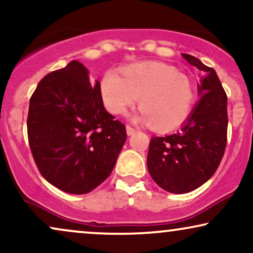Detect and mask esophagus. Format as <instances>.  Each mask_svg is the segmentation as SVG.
Instances as JSON below:
<instances>
[{
  "label": "esophagus",
  "instance_id": "34e87169",
  "mask_svg": "<svg viewBox=\"0 0 253 253\" xmlns=\"http://www.w3.org/2000/svg\"><path fill=\"white\" fill-rule=\"evenodd\" d=\"M136 132H137L136 129H133V127L130 126H126V133L129 134V136H131V134H133Z\"/></svg>",
  "mask_w": 253,
  "mask_h": 253
}]
</instances>
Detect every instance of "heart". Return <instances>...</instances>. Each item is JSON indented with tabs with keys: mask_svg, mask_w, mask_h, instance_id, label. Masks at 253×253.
<instances>
[{
	"mask_svg": "<svg viewBox=\"0 0 253 253\" xmlns=\"http://www.w3.org/2000/svg\"><path fill=\"white\" fill-rule=\"evenodd\" d=\"M101 97L109 113L123 114L139 97L142 108L137 119L153 129L169 132L191 117L195 87L191 78L160 61H143L104 74Z\"/></svg>",
	"mask_w": 253,
	"mask_h": 253,
	"instance_id": "1",
	"label": "heart"
}]
</instances>
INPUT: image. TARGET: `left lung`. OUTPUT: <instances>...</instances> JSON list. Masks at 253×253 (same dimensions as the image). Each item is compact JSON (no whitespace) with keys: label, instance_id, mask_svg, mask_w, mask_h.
<instances>
[{"label":"left lung","instance_id":"8db88e82","mask_svg":"<svg viewBox=\"0 0 253 253\" xmlns=\"http://www.w3.org/2000/svg\"><path fill=\"white\" fill-rule=\"evenodd\" d=\"M182 57L203 74L200 100L179 131L152 137L147 153L150 175L175 194L194 191L211 178L224 155L228 130V97L215 70L191 54Z\"/></svg>","mask_w":253,"mask_h":253}]
</instances>
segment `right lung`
I'll use <instances>...</instances> for the list:
<instances>
[{"mask_svg": "<svg viewBox=\"0 0 253 253\" xmlns=\"http://www.w3.org/2000/svg\"><path fill=\"white\" fill-rule=\"evenodd\" d=\"M81 62L51 72L30 98L28 138L51 185L86 194L110 175L126 143V126L104 109L101 86Z\"/></svg>", "mask_w": 253, "mask_h": 253, "instance_id": "1", "label": "right lung"}]
</instances>
